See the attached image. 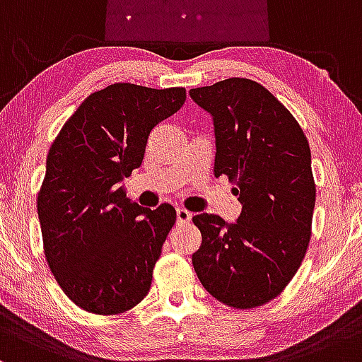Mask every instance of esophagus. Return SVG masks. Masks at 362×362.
Masks as SVG:
<instances>
[{
	"label": "esophagus",
	"mask_w": 362,
	"mask_h": 362,
	"mask_svg": "<svg viewBox=\"0 0 362 362\" xmlns=\"http://www.w3.org/2000/svg\"><path fill=\"white\" fill-rule=\"evenodd\" d=\"M176 218H177V224H186V222L192 221V214L188 212L186 209H177L176 210Z\"/></svg>",
	"instance_id": "1"
}]
</instances>
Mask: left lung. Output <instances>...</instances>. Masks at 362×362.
I'll list each match as a JSON object with an SVG mask.
<instances>
[{"instance_id": "8db88e82", "label": "left lung", "mask_w": 362, "mask_h": 362, "mask_svg": "<svg viewBox=\"0 0 362 362\" xmlns=\"http://www.w3.org/2000/svg\"><path fill=\"white\" fill-rule=\"evenodd\" d=\"M214 121V174L235 182L234 224L198 214L202 246L193 269L215 299L247 310L272 301L301 267L316 188L311 152L294 116L265 87L227 78L189 90Z\"/></svg>"}]
</instances>
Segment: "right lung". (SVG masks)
<instances>
[{
    "instance_id": "right-lung-1",
    "label": "right lung",
    "mask_w": 362,
    "mask_h": 362,
    "mask_svg": "<svg viewBox=\"0 0 362 362\" xmlns=\"http://www.w3.org/2000/svg\"><path fill=\"white\" fill-rule=\"evenodd\" d=\"M185 100L181 87L109 85L90 93L52 141L37 197L44 255L85 311L119 315L150 291L176 210L132 203L123 181L141 165L153 127Z\"/></svg>"
}]
</instances>
